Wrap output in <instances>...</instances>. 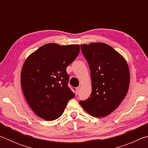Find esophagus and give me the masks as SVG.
<instances>
[{
	"label": "esophagus",
	"mask_w": 148,
	"mask_h": 148,
	"mask_svg": "<svg viewBox=\"0 0 148 148\" xmlns=\"http://www.w3.org/2000/svg\"><path fill=\"white\" fill-rule=\"evenodd\" d=\"M79 89H80V87H77L76 88V94L77 95L79 93Z\"/></svg>",
	"instance_id": "esophagus-1"
}]
</instances>
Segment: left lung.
Segmentation results:
<instances>
[{
	"mask_svg": "<svg viewBox=\"0 0 148 148\" xmlns=\"http://www.w3.org/2000/svg\"><path fill=\"white\" fill-rule=\"evenodd\" d=\"M81 49L91 72L92 92L86 101H79V104L92 116H108L128 92V64L119 52L102 42L81 44Z\"/></svg>",
	"mask_w": 148,
	"mask_h": 148,
	"instance_id": "1",
	"label": "left lung"
}]
</instances>
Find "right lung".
<instances>
[{"label":"right lung","mask_w":148,"mask_h":148,"mask_svg":"<svg viewBox=\"0 0 148 148\" xmlns=\"http://www.w3.org/2000/svg\"><path fill=\"white\" fill-rule=\"evenodd\" d=\"M79 44L49 43L27 57L21 72V84L27 103L46 121L61 116L75 94L68 87L66 67L79 53Z\"/></svg>","instance_id":"add662e5"}]
</instances>
